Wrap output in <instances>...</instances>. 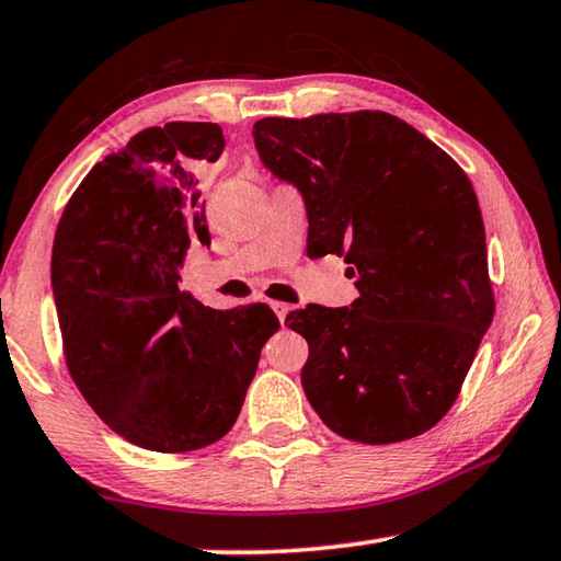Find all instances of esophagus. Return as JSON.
Returning <instances> with one entry per match:
<instances>
[{"mask_svg":"<svg viewBox=\"0 0 561 561\" xmlns=\"http://www.w3.org/2000/svg\"><path fill=\"white\" fill-rule=\"evenodd\" d=\"M272 309H274V314H277V319L282 321V324H284V319H287V314L291 311L289 304H284V301H272Z\"/></svg>","mask_w":561,"mask_h":561,"instance_id":"esophagus-1","label":"esophagus"}]
</instances>
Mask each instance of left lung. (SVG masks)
Listing matches in <instances>:
<instances>
[{"label": "left lung", "mask_w": 561, "mask_h": 561, "mask_svg": "<svg viewBox=\"0 0 561 561\" xmlns=\"http://www.w3.org/2000/svg\"><path fill=\"white\" fill-rule=\"evenodd\" d=\"M262 163L304 195L317 257L356 277L351 307L287 317L309 344L301 386L341 438L386 445L450 411L495 314L485 225L455 160L383 111L262 118Z\"/></svg>", "instance_id": "obj_1"}]
</instances>
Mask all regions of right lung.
Listing matches in <instances>:
<instances>
[{"mask_svg":"<svg viewBox=\"0 0 561 561\" xmlns=\"http://www.w3.org/2000/svg\"><path fill=\"white\" fill-rule=\"evenodd\" d=\"M222 148L217 123L140 130L91 168L56 227L66 366L101 421L146 450L227 435L279 329L267 304L220 311L178 284L190 242H210L193 168Z\"/></svg>","mask_w":561,"mask_h":561,"instance_id":"obj_1","label":"right lung"}]
</instances>
